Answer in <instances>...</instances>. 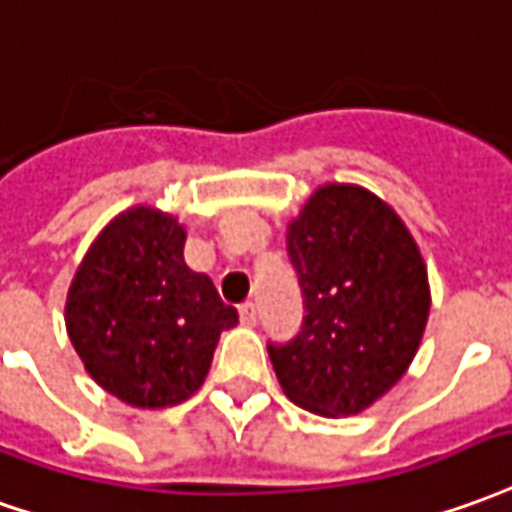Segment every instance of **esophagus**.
Wrapping results in <instances>:
<instances>
[{
	"instance_id": "1",
	"label": "esophagus",
	"mask_w": 512,
	"mask_h": 512,
	"mask_svg": "<svg viewBox=\"0 0 512 512\" xmlns=\"http://www.w3.org/2000/svg\"><path fill=\"white\" fill-rule=\"evenodd\" d=\"M238 316H241V324L244 327H255L257 324V307L252 302H244V305L238 307Z\"/></svg>"
}]
</instances>
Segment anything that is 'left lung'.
<instances>
[{"mask_svg":"<svg viewBox=\"0 0 512 512\" xmlns=\"http://www.w3.org/2000/svg\"><path fill=\"white\" fill-rule=\"evenodd\" d=\"M302 332L268 343L293 405L357 416L405 377L430 318V280L399 213L355 182H324L288 221Z\"/></svg>","mask_w":512,"mask_h":512,"instance_id":"8db88e82","label":"left lung"}]
</instances>
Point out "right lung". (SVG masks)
<instances>
[{
  "mask_svg": "<svg viewBox=\"0 0 512 512\" xmlns=\"http://www.w3.org/2000/svg\"><path fill=\"white\" fill-rule=\"evenodd\" d=\"M188 232L155 205H132L94 238L66 296V332L91 380L141 410L191 399L221 332L238 324L207 274L185 263Z\"/></svg>",
  "mask_w": 512,
  "mask_h": 512,
  "instance_id": "right-lung-1",
  "label": "right lung"
}]
</instances>
